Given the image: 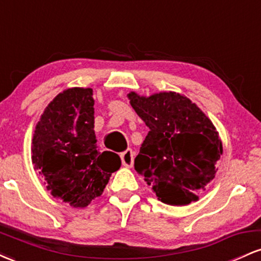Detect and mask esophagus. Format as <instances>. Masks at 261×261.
<instances>
[{
    "label": "esophagus",
    "mask_w": 261,
    "mask_h": 261,
    "mask_svg": "<svg viewBox=\"0 0 261 261\" xmlns=\"http://www.w3.org/2000/svg\"><path fill=\"white\" fill-rule=\"evenodd\" d=\"M120 157H121L122 166L127 167V168L133 167V164H134V152H133V149H126L125 152H122V153L120 154Z\"/></svg>",
    "instance_id": "obj_1"
}]
</instances>
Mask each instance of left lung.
I'll return each mask as SVG.
<instances>
[{"label":"left lung","mask_w":261,"mask_h":261,"mask_svg":"<svg viewBox=\"0 0 261 261\" xmlns=\"http://www.w3.org/2000/svg\"><path fill=\"white\" fill-rule=\"evenodd\" d=\"M131 107L149 128L135 158V169L162 202L182 206L216 175L222 142L195 104L175 92L151 97L128 94Z\"/></svg>","instance_id":"1"}]
</instances>
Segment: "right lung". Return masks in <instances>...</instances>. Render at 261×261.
<instances>
[{
	"instance_id": "1",
	"label": "right lung",
	"mask_w": 261,
	"mask_h": 261,
	"mask_svg": "<svg viewBox=\"0 0 261 261\" xmlns=\"http://www.w3.org/2000/svg\"><path fill=\"white\" fill-rule=\"evenodd\" d=\"M92 88H70L46 107L33 137L32 161L47 190L73 207L100 196L120 157L95 146Z\"/></svg>"
}]
</instances>
